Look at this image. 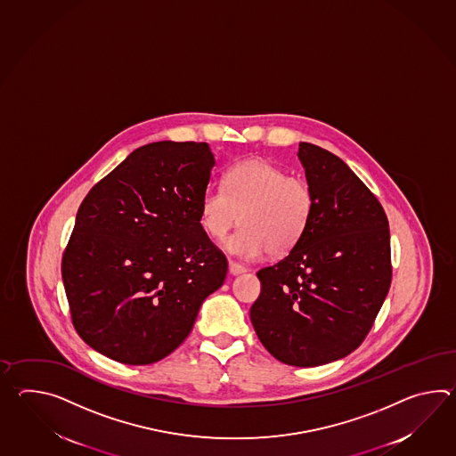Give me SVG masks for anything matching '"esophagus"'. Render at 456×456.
Listing matches in <instances>:
<instances>
[{"label":"esophagus","mask_w":456,"mask_h":456,"mask_svg":"<svg viewBox=\"0 0 456 456\" xmlns=\"http://www.w3.org/2000/svg\"><path fill=\"white\" fill-rule=\"evenodd\" d=\"M247 272V268L245 266H242L240 264H235V262H229V273L231 274H242Z\"/></svg>","instance_id":"obj_1"}]
</instances>
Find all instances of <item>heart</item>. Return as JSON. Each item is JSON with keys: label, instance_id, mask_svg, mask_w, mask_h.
<instances>
[{"label": "heart", "instance_id": "heart-1", "mask_svg": "<svg viewBox=\"0 0 456 456\" xmlns=\"http://www.w3.org/2000/svg\"><path fill=\"white\" fill-rule=\"evenodd\" d=\"M223 183L224 190L209 186L201 194L200 224L223 240L240 219L242 227L225 243L229 252L252 260L266 252L284 255L301 242L315 203L305 178L264 159H247L229 167Z\"/></svg>", "mask_w": 456, "mask_h": 456}]
</instances>
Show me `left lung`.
I'll use <instances>...</instances> for the list:
<instances>
[{
  "instance_id": "1",
  "label": "left lung",
  "mask_w": 456,
  "mask_h": 456,
  "mask_svg": "<svg viewBox=\"0 0 456 456\" xmlns=\"http://www.w3.org/2000/svg\"><path fill=\"white\" fill-rule=\"evenodd\" d=\"M314 191L301 242L256 276L262 293L250 321L265 348L293 366H319L352 354L373 327L391 286L385 209L348 165L314 143H299Z\"/></svg>"
}]
</instances>
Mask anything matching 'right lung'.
<instances>
[{
  "label": "right lung",
  "mask_w": 456,
  "mask_h": 456,
  "mask_svg": "<svg viewBox=\"0 0 456 456\" xmlns=\"http://www.w3.org/2000/svg\"><path fill=\"white\" fill-rule=\"evenodd\" d=\"M206 142L139 147L83 200L61 258L71 322L93 350L151 364L191 332L227 260L200 224Z\"/></svg>",
  "instance_id": "obj_1"
}]
</instances>
